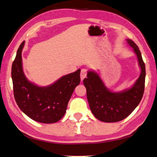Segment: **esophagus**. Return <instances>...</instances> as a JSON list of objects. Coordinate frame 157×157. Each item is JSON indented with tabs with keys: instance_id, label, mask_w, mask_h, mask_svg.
I'll return each mask as SVG.
<instances>
[{
	"instance_id": "obj_1",
	"label": "esophagus",
	"mask_w": 157,
	"mask_h": 157,
	"mask_svg": "<svg viewBox=\"0 0 157 157\" xmlns=\"http://www.w3.org/2000/svg\"><path fill=\"white\" fill-rule=\"evenodd\" d=\"M87 70L86 68H82L81 70V72H80V78L81 80H83L86 77H87Z\"/></svg>"
}]
</instances>
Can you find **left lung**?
Instances as JSON below:
<instances>
[{"instance_id":"left-lung-1","label":"left lung","mask_w":157,"mask_h":157,"mask_svg":"<svg viewBox=\"0 0 157 157\" xmlns=\"http://www.w3.org/2000/svg\"><path fill=\"white\" fill-rule=\"evenodd\" d=\"M128 43L137 56L142 70L140 78L133 87L122 92H112L104 85L100 76L94 72H88L83 80L87 90V98L90 109L98 120L104 122H117L127 117L137 107L144 94L145 64L138 46L132 40Z\"/></svg>"}]
</instances>
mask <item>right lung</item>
Returning a JSON list of instances; mask_svg holds the SVG:
<instances>
[{"mask_svg": "<svg viewBox=\"0 0 157 157\" xmlns=\"http://www.w3.org/2000/svg\"><path fill=\"white\" fill-rule=\"evenodd\" d=\"M25 41L20 45L12 65L15 101L26 115L36 122H58L65 115L72 92L80 82V70L63 76L48 87H38L30 82L23 73L21 53Z\"/></svg>", "mask_w": 157, "mask_h": 157, "instance_id": "obj_1", "label": "right lung"}]
</instances>
